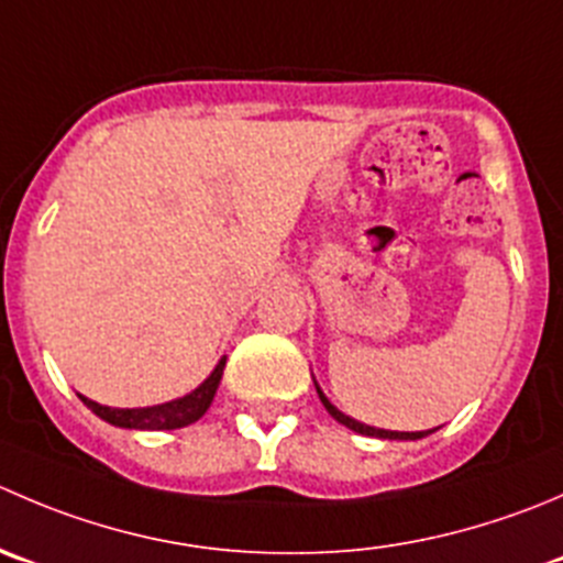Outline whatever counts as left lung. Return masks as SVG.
<instances>
[{
	"label": "left lung",
	"instance_id": "1",
	"mask_svg": "<svg viewBox=\"0 0 563 563\" xmlns=\"http://www.w3.org/2000/svg\"><path fill=\"white\" fill-rule=\"evenodd\" d=\"M316 393H319V398H321V404H324V409L332 415V418L338 420V423H343V427L352 429V432L365 434V438H382V440H420V438H427V434L434 432V429H429V432H387V429L365 427V423H360V420H354V418H349V415H343L341 409H338L335 404H332L330 398H327L324 393H321L319 385H316Z\"/></svg>",
	"mask_w": 563,
	"mask_h": 563
}]
</instances>
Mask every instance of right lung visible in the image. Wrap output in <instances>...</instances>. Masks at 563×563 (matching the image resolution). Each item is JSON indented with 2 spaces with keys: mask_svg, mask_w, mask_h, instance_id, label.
I'll use <instances>...</instances> for the list:
<instances>
[{
  "mask_svg": "<svg viewBox=\"0 0 563 563\" xmlns=\"http://www.w3.org/2000/svg\"><path fill=\"white\" fill-rule=\"evenodd\" d=\"M222 371H225V357L217 363V368L211 371L209 379L200 387H195L192 393L181 398H173L167 404H156V407H136V409H118V407H103V404L90 401V398L79 396L92 412L101 420L112 423L120 429H143V432H156V429H181L195 423L206 415V409L214 401V393L220 387Z\"/></svg>",
  "mask_w": 563,
  "mask_h": 563,
  "instance_id": "right-lung-1",
  "label": "right lung"
}]
</instances>
